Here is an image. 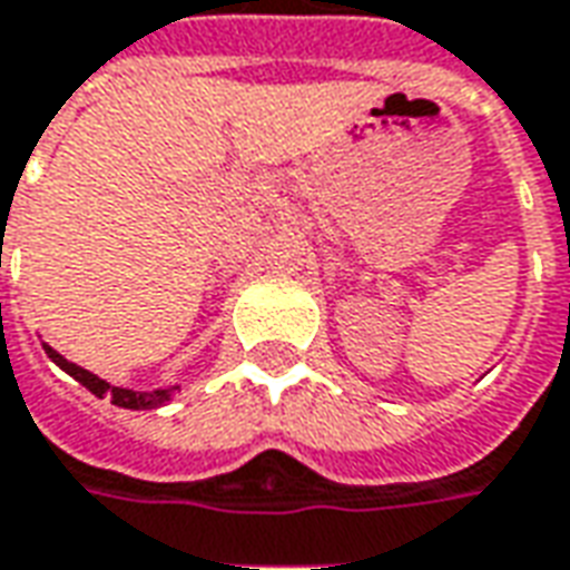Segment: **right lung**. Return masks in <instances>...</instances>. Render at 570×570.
Segmentation results:
<instances>
[{
    "label": "right lung",
    "mask_w": 570,
    "mask_h": 570,
    "mask_svg": "<svg viewBox=\"0 0 570 570\" xmlns=\"http://www.w3.org/2000/svg\"><path fill=\"white\" fill-rule=\"evenodd\" d=\"M46 354H49L51 361L58 364L61 370H67L70 376L77 382H82L86 389H89L91 395H98V397H110L117 407H126V410H150V407H160V404H166L169 397L175 395V392H181L178 385L175 389H160V392H132V389H117V385H110V382L105 380H98L95 373H89V370H82L77 367V364H70L67 357H61V354L55 352V348H49L46 345Z\"/></svg>",
    "instance_id": "right-lung-1"
}]
</instances>
